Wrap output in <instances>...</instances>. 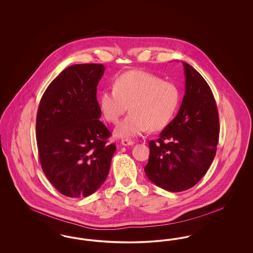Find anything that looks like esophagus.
<instances>
[{
	"label": "esophagus",
	"instance_id": "obj_1",
	"mask_svg": "<svg viewBox=\"0 0 253 253\" xmlns=\"http://www.w3.org/2000/svg\"><path fill=\"white\" fill-rule=\"evenodd\" d=\"M121 144L123 146H131V145L134 144V142L131 140V139H128V138H124L121 140Z\"/></svg>",
	"mask_w": 253,
	"mask_h": 253
}]
</instances>
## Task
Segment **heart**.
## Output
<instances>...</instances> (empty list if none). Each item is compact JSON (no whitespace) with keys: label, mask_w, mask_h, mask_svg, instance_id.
<instances>
[{"label":"heart","mask_w":253,"mask_h":253,"mask_svg":"<svg viewBox=\"0 0 253 253\" xmlns=\"http://www.w3.org/2000/svg\"><path fill=\"white\" fill-rule=\"evenodd\" d=\"M179 89L157 75L132 70L121 75L113 89L103 90L98 97L104 119L117 123L129 106L130 114L115 129L118 137H135L148 129L158 131L171 121L178 107Z\"/></svg>","instance_id":"heart-1"}]
</instances>
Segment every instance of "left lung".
<instances>
[{"instance_id": "8db88e82", "label": "left lung", "mask_w": 253, "mask_h": 253, "mask_svg": "<svg viewBox=\"0 0 253 253\" xmlns=\"http://www.w3.org/2000/svg\"><path fill=\"white\" fill-rule=\"evenodd\" d=\"M186 88L176 117L149 142L150 156L144 168L157 186L178 193L197 184L216 155L219 117L213 94L193 66L182 62Z\"/></svg>"}]
</instances>
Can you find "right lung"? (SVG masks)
I'll return each mask as SVG.
<instances>
[{"instance_id":"1","label":"right lung","mask_w":253,"mask_h":253,"mask_svg":"<svg viewBox=\"0 0 253 253\" xmlns=\"http://www.w3.org/2000/svg\"><path fill=\"white\" fill-rule=\"evenodd\" d=\"M102 64H75L49 84L37 113L40 162L51 184L65 196L86 197L106 180L116 145L99 121L96 86Z\"/></svg>"}]
</instances>
